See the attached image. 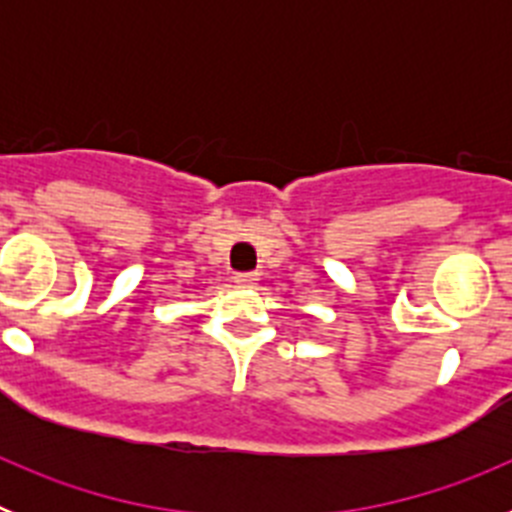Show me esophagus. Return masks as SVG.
<instances>
[{
    "mask_svg": "<svg viewBox=\"0 0 512 512\" xmlns=\"http://www.w3.org/2000/svg\"><path fill=\"white\" fill-rule=\"evenodd\" d=\"M233 282L238 284V287H253V284L259 282V274H256V271H238L233 277Z\"/></svg>",
    "mask_w": 512,
    "mask_h": 512,
    "instance_id": "1",
    "label": "esophagus"
}]
</instances>
